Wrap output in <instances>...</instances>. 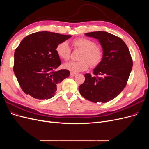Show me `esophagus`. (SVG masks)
<instances>
[{
    "mask_svg": "<svg viewBox=\"0 0 149 149\" xmlns=\"http://www.w3.org/2000/svg\"><path fill=\"white\" fill-rule=\"evenodd\" d=\"M76 73H73V72H71V73H70V76H76Z\"/></svg>",
    "mask_w": 149,
    "mask_h": 149,
    "instance_id": "esophagus-1",
    "label": "esophagus"
}]
</instances>
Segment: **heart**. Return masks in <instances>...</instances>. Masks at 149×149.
<instances>
[{
    "label": "heart",
    "mask_w": 149,
    "mask_h": 149,
    "mask_svg": "<svg viewBox=\"0 0 149 149\" xmlns=\"http://www.w3.org/2000/svg\"><path fill=\"white\" fill-rule=\"evenodd\" d=\"M74 48L83 50L79 56V61H71L65 63L64 67L71 72H80L88 70L91 66L96 67L102 61L104 53L102 49L97 47V44L93 40L87 38H76L73 41ZM56 52L62 59L69 60L71 50L66 42H63L58 45Z\"/></svg>",
    "instance_id": "b5f03b06"
}]
</instances>
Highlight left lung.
I'll return each mask as SVG.
<instances>
[{
    "label": "left lung",
    "mask_w": 149,
    "mask_h": 149,
    "mask_svg": "<svg viewBox=\"0 0 149 149\" xmlns=\"http://www.w3.org/2000/svg\"><path fill=\"white\" fill-rule=\"evenodd\" d=\"M85 35L99 40L104 57L94 68V76L84 74L85 81L79 91L90 101L104 103L113 100L125 87L132 68V59L127 46L117 36L101 31Z\"/></svg>",
    "instance_id": "left-lung-1"
}]
</instances>
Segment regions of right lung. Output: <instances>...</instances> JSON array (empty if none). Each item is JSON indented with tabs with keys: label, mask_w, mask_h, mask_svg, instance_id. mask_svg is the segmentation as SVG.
Here are the masks:
<instances>
[{
	"label": "right lung",
	"mask_w": 149,
	"mask_h": 149,
	"mask_svg": "<svg viewBox=\"0 0 149 149\" xmlns=\"http://www.w3.org/2000/svg\"><path fill=\"white\" fill-rule=\"evenodd\" d=\"M71 35L38 31L25 37L15 49L13 71L21 89L38 100H48L56 94L60 83L68 77L56 52L58 44Z\"/></svg>",
	"instance_id": "right-lung-1"
}]
</instances>
